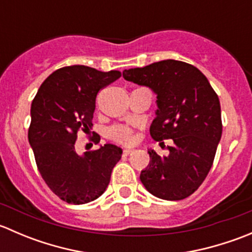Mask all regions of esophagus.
Returning a JSON list of instances; mask_svg holds the SVG:
<instances>
[{"instance_id":"34e87169","label":"esophagus","mask_w":252,"mask_h":252,"mask_svg":"<svg viewBox=\"0 0 252 252\" xmlns=\"http://www.w3.org/2000/svg\"><path fill=\"white\" fill-rule=\"evenodd\" d=\"M134 152V150H131V149H126L123 151V155L124 156H129V155H131Z\"/></svg>"}]
</instances>
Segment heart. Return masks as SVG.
<instances>
[{
    "instance_id": "obj_1",
    "label": "heart",
    "mask_w": 252,
    "mask_h": 252,
    "mask_svg": "<svg viewBox=\"0 0 252 252\" xmlns=\"http://www.w3.org/2000/svg\"><path fill=\"white\" fill-rule=\"evenodd\" d=\"M110 136L111 139L122 142V144H131L134 141V139H135V136H134L133 131L130 129L122 126H117L111 128Z\"/></svg>"
}]
</instances>
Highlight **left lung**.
<instances>
[{"label": "left lung", "instance_id": "obj_1", "mask_svg": "<svg viewBox=\"0 0 252 252\" xmlns=\"http://www.w3.org/2000/svg\"><path fill=\"white\" fill-rule=\"evenodd\" d=\"M123 78L156 94L150 134L156 141L173 140L168 156L149 150L150 163L140 174L145 189L171 201L190 196L207 177L222 136L217 94L196 67L182 61L126 69Z\"/></svg>", "mask_w": 252, "mask_h": 252}]
</instances>
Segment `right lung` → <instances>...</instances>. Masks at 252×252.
<instances>
[{
    "mask_svg": "<svg viewBox=\"0 0 252 252\" xmlns=\"http://www.w3.org/2000/svg\"><path fill=\"white\" fill-rule=\"evenodd\" d=\"M121 78L86 65L57 69L40 86L32 103L28 139L37 169L47 187L68 204L83 205L105 192L121 159V147L106 144L94 151H75L79 130L93 126L97 93Z\"/></svg>",
    "mask_w": 252,
    "mask_h": 252,
    "instance_id": "obj_1",
    "label": "right lung"
}]
</instances>
